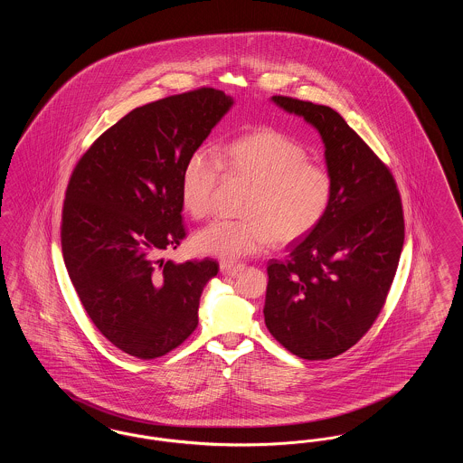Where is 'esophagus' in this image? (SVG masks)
<instances>
[{
  "instance_id": "1",
  "label": "esophagus",
  "mask_w": 463,
  "mask_h": 463,
  "mask_svg": "<svg viewBox=\"0 0 463 463\" xmlns=\"http://www.w3.org/2000/svg\"><path fill=\"white\" fill-rule=\"evenodd\" d=\"M244 269L242 264H234V262H221V272L222 274H229V276H234L238 274L240 270Z\"/></svg>"
}]
</instances>
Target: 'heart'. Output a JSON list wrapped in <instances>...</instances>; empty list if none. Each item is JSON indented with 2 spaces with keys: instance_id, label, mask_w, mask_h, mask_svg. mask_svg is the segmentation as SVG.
Returning a JSON list of instances; mask_svg holds the SVG:
<instances>
[{
  "instance_id": "1",
  "label": "heart",
  "mask_w": 463,
  "mask_h": 463,
  "mask_svg": "<svg viewBox=\"0 0 463 463\" xmlns=\"http://www.w3.org/2000/svg\"><path fill=\"white\" fill-rule=\"evenodd\" d=\"M223 168L251 182L244 219L212 222L194 234V248L222 260L257 255L274 241L279 246L306 238L325 219L333 178L308 163L302 146L272 130L250 133L231 142L221 156L212 147L194 149L184 163L180 199L194 219L210 215Z\"/></svg>"
}]
</instances>
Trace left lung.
<instances>
[{"mask_svg": "<svg viewBox=\"0 0 463 463\" xmlns=\"http://www.w3.org/2000/svg\"><path fill=\"white\" fill-rule=\"evenodd\" d=\"M270 100L321 135L333 198L287 260L267 267L265 326L302 359H331L361 340L385 304L404 242L402 204L389 168L336 110Z\"/></svg>", "mask_w": 463, "mask_h": 463, "instance_id": "8db88e82", "label": "left lung"}]
</instances>
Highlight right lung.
I'll list each match as a JSON object with an SVG mask.
<instances>
[{"label": "right lung", "instance_id": "1", "mask_svg": "<svg viewBox=\"0 0 463 463\" xmlns=\"http://www.w3.org/2000/svg\"><path fill=\"white\" fill-rule=\"evenodd\" d=\"M221 90L172 95L121 118L78 161L62 210V253L90 319L138 359L178 347L198 326L219 264L161 259L185 238V159L232 108Z\"/></svg>", "mask_w": 463, "mask_h": 463}]
</instances>
